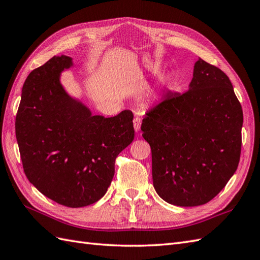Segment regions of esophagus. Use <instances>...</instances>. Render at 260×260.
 <instances>
[{
	"mask_svg": "<svg viewBox=\"0 0 260 260\" xmlns=\"http://www.w3.org/2000/svg\"><path fill=\"white\" fill-rule=\"evenodd\" d=\"M141 125H142V118L141 117H135L134 118V129L136 133L141 131Z\"/></svg>",
	"mask_w": 260,
	"mask_h": 260,
	"instance_id": "34e87169",
	"label": "esophagus"
}]
</instances>
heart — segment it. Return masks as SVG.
<instances>
[{"label": "heart", "instance_id": "heart-1", "mask_svg": "<svg viewBox=\"0 0 260 260\" xmlns=\"http://www.w3.org/2000/svg\"><path fill=\"white\" fill-rule=\"evenodd\" d=\"M164 85H165V84H161V88H162V86H164ZM155 94H157V93H155Z\"/></svg>", "mask_w": 260, "mask_h": 260}]
</instances>
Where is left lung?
<instances>
[{
  "label": "left lung",
  "mask_w": 260,
  "mask_h": 260,
  "mask_svg": "<svg viewBox=\"0 0 260 260\" xmlns=\"http://www.w3.org/2000/svg\"><path fill=\"white\" fill-rule=\"evenodd\" d=\"M243 110L229 77L199 58L183 94L168 93L143 119L158 196L198 206L219 193L241 157Z\"/></svg>",
  "instance_id": "left-lung-1"
}]
</instances>
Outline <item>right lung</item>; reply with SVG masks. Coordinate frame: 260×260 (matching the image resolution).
<instances>
[{
  "instance_id": "obj_1",
  "label": "right lung",
  "mask_w": 260,
  "mask_h": 260,
  "mask_svg": "<svg viewBox=\"0 0 260 260\" xmlns=\"http://www.w3.org/2000/svg\"><path fill=\"white\" fill-rule=\"evenodd\" d=\"M73 67L54 56L26 78L15 133L26 177L59 204L82 208L101 199L114 177L117 155L134 139L133 113L93 115L71 96L61 73Z\"/></svg>"
}]
</instances>
